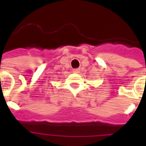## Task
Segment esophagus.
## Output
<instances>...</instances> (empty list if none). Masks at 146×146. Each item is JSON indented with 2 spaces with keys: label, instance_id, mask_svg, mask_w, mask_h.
Listing matches in <instances>:
<instances>
[{
  "label": "esophagus",
  "instance_id": "esophagus-1",
  "mask_svg": "<svg viewBox=\"0 0 146 146\" xmlns=\"http://www.w3.org/2000/svg\"><path fill=\"white\" fill-rule=\"evenodd\" d=\"M73 72L75 73H80V70L79 69H73Z\"/></svg>",
  "mask_w": 146,
  "mask_h": 146
}]
</instances>
